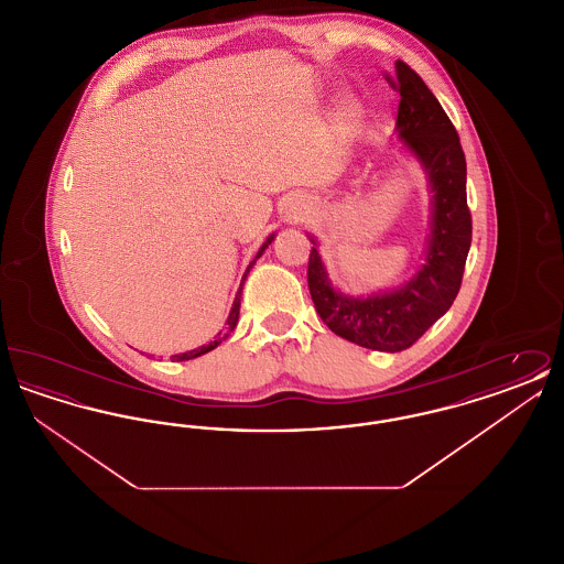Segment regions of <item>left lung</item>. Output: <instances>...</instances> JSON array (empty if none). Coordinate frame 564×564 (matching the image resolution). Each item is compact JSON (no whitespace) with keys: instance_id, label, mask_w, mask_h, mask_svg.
<instances>
[{"instance_id":"left-lung-1","label":"left lung","mask_w":564,"mask_h":564,"mask_svg":"<svg viewBox=\"0 0 564 564\" xmlns=\"http://www.w3.org/2000/svg\"><path fill=\"white\" fill-rule=\"evenodd\" d=\"M400 93L398 131L430 173L433 226L423 269L402 290L366 300L332 290L317 249L308 256V292L323 323L359 347L410 349L455 302L471 245L467 207V164L455 124L423 78L403 61L384 74Z\"/></svg>"}]
</instances>
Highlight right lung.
<instances>
[{
  "label": "right lung",
  "mask_w": 564,
  "mask_h": 564,
  "mask_svg": "<svg viewBox=\"0 0 564 564\" xmlns=\"http://www.w3.org/2000/svg\"><path fill=\"white\" fill-rule=\"evenodd\" d=\"M270 241H272V237H270L269 241L264 242L262 245V249L258 251V256H256V260L262 256V251L269 247ZM256 260L249 264V269L256 264ZM249 269H247V272H249ZM245 279V276H242ZM241 290H242V283H241ZM241 290H239V294H237V297H235V304H232V311H230V315H228V327L224 329V332H219V336L215 338L214 343H209V345H205V347H200V349H194L188 350V352H182V355H171V359L173 361H188V359H194V357H200V355H205V352H209V350H214L235 327H237V322H239V308H241Z\"/></svg>",
  "instance_id": "obj_1"
}]
</instances>
